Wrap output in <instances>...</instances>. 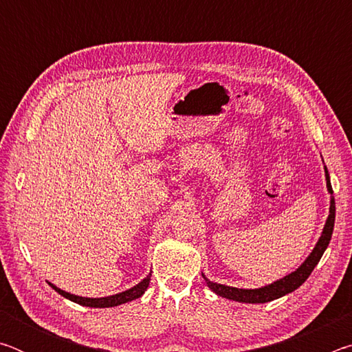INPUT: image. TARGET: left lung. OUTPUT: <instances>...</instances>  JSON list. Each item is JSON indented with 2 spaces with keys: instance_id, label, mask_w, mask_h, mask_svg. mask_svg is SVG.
<instances>
[{
  "instance_id": "left-lung-1",
  "label": "left lung",
  "mask_w": 352,
  "mask_h": 352,
  "mask_svg": "<svg viewBox=\"0 0 352 352\" xmlns=\"http://www.w3.org/2000/svg\"><path fill=\"white\" fill-rule=\"evenodd\" d=\"M324 175H326V188L327 192L331 194V206H329V216L326 219L324 228L321 231V236L318 242L315 243L314 250L311 254L307 256L305 262L298 267L295 272L289 273L281 279H276L275 283L262 285L259 289H237V287H230V285L225 284H217L214 281H210L204 273L205 283L208 287H210L214 294L226 298V300H233V301H239V302H252V305H259V302H269L273 300H278L287 294H292V292L296 290L300 285L306 281L311 275L312 270L315 269V265L318 264L321 256L326 252L327 245H329L332 231H333V222H336V200L332 197V186H331V178H329V172H327L326 166H324Z\"/></svg>"
}]
</instances>
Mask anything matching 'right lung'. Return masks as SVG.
Instances as JSON below:
<instances>
[{"instance_id":"add662e5","label":"right lung","mask_w":352,"mask_h":352,"mask_svg":"<svg viewBox=\"0 0 352 352\" xmlns=\"http://www.w3.org/2000/svg\"><path fill=\"white\" fill-rule=\"evenodd\" d=\"M151 276H152V272L148 273V275L140 281L136 285H133L132 289H127L124 292H119V294L115 295H110V296H100V298H87V296H79V295H73L69 294V292H65L62 289H58L57 285H54L52 283L47 281V284L51 285L52 289H54L57 294H60L62 296L67 298V300L77 302V305L80 306H87V307H115L119 305H124V302H129V301H133L136 298H140L144 295V292L148 287V283H151Z\"/></svg>"}]
</instances>
